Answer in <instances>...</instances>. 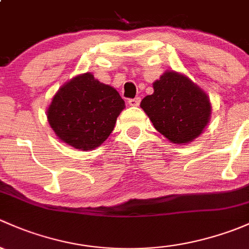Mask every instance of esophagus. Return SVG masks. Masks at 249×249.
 Listing matches in <instances>:
<instances>
[{
	"instance_id": "1",
	"label": "esophagus",
	"mask_w": 249,
	"mask_h": 249,
	"mask_svg": "<svg viewBox=\"0 0 249 249\" xmlns=\"http://www.w3.org/2000/svg\"><path fill=\"white\" fill-rule=\"evenodd\" d=\"M128 104L130 107H138L140 104V98H133V99H128Z\"/></svg>"
}]
</instances>
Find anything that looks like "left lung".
Listing matches in <instances>:
<instances>
[{
    "instance_id": "left-lung-1",
    "label": "left lung",
    "mask_w": 249,
    "mask_h": 249,
    "mask_svg": "<svg viewBox=\"0 0 249 249\" xmlns=\"http://www.w3.org/2000/svg\"><path fill=\"white\" fill-rule=\"evenodd\" d=\"M140 107L153 127L178 145L194 142L209 124L212 111L206 92L175 71H166L153 83V93Z\"/></svg>"
}]
</instances>
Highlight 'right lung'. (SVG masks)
Returning a JSON list of instances; mask_svg holds the SVG:
<instances>
[{"label": "right lung", "mask_w": 249, "mask_h": 249, "mask_svg": "<svg viewBox=\"0 0 249 249\" xmlns=\"http://www.w3.org/2000/svg\"><path fill=\"white\" fill-rule=\"evenodd\" d=\"M124 107V101L114 87L87 71L58 89L47 116L61 142L76 150L91 151L107 139Z\"/></svg>", "instance_id": "1"}]
</instances>
